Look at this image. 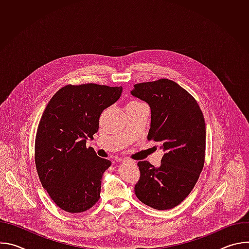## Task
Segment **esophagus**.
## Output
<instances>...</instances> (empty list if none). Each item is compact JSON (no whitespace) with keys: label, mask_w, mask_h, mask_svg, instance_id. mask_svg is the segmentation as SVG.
Wrapping results in <instances>:
<instances>
[{"label":"esophagus","mask_w":249,"mask_h":249,"mask_svg":"<svg viewBox=\"0 0 249 249\" xmlns=\"http://www.w3.org/2000/svg\"><path fill=\"white\" fill-rule=\"evenodd\" d=\"M122 162H126V163H132V164H135V163H136V161H134V160H128V159H125V160H122Z\"/></svg>","instance_id":"obj_1"}]
</instances>
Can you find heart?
<instances>
[{
    "label": "heart",
    "instance_id": "1",
    "mask_svg": "<svg viewBox=\"0 0 249 249\" xmlns=\"http://www.w3.org/2000/svg\"><path fill=\"white\" fill-rule=\"evenodd\" d=\"M136 102H138V101H136Z\"/></svg>",
    "mask_w": 249,
    "mask_h": 249
}]
</instances>
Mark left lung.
Wrapping results in <instances>:
<instances>
[{
	"instance_id": "obj_1",
	"label": "left lung",
	"mask_w": 249,
	"mask_h": 249,
	"mask_svg": "<svg viewBox=\"0 0 249 249\" xmlns=\"http://www.w3.org/2000/svg\"><path fill=\"white\" fill-rule=\"evenodd\" d=\"M132 95L151 108L148 140L158 142L164 155L160 166L138 162L137 198L157 210L180 204L194 188L205 162L206 125L195 98L178 84L160 79L134 85Z\"/></svg>"
}]
</instances>
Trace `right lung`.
I'll list each match as a JSON object with an SVG mask.
<instances>
[{"mask_svg":"<svg viewBox=\"0 0 249 249\" xmlns=\"http://www.w3.org/2000/svg\"><path fill=\"white\" fill-rule=\"evenodd\" d=\"M122 87L68 85L50 99L35 137V165L43 188L69 213L90 209L100 197L101 178L111 161L87 148L102 111L115 103Z\"/></svg>","mask_w":249,"mask_h":249,"instance_id":"add662e5","label":"right lung"}]
</instances>
